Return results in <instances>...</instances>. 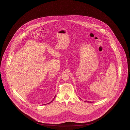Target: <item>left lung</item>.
I'll return each instance as SVG.
<instances>
[{"label":"left lung","mask_w":130,"mask_h":130,"mask_svg":"<svg viewBox=\"0 0 130 130\" xmlns=\"http://www.w3.org/2000/svg\"><path fill=\"white\" fill-rule=\"evenodd\" d=\"M85 102H87V101H85Z\"/></svg>","instance_id":"obj_1"}]
</instances>
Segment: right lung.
Returning a JSON list of instances; mask_svg holds the SVG:
<instances>
[{
    "instance_id": "add662e5",
    "label": "right lung",
    "mask_w": 130,
    "mask_h": 130,
    "mask_svg": "<svg viewBox=\"0 0 130 130\" xmlns=\"http://www.w3.org/2000/svg\"><path fill=\"white\" fill-rule=\"evenodd\" d=\"M55 97H56V96H55V97H54V99H53V100H52V101H53V100H54V99H55ZM52 101H51V102H50V103H49V104H50V103H51V102H52Z\"/></svg>"
}]
</instances>
